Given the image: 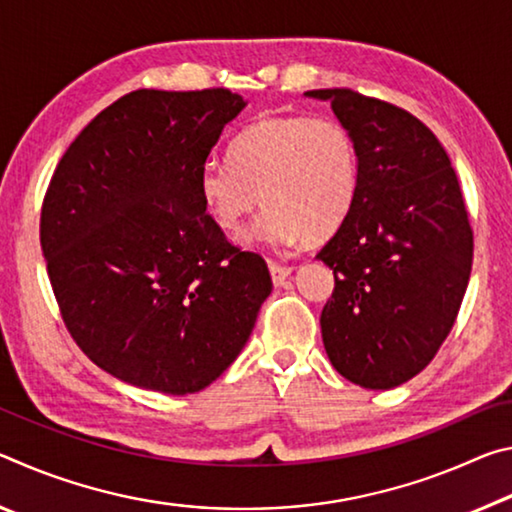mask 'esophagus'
Instances as JSON below:
<instances>
[{
    "label": "esophagus",
    "mask_w": 512,
    "mask_h": 512,
    "mask_svg": "<svg viewBox=\"0 0 512 512\" xmlns=\"http://www.w3.org/2000/svg\"><path fill=\"white\" fill-rule=\"evenodd\" d=\"M270 274H272L274 286H281V283L286 281L288 276L292 274V270H290V267H286V265H281V263H270Z\"/></svg>",
    "instance_id": "34e87169"
}]
</instances>
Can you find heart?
I'll use <instances>...</instances> for the list:
<instances>
[{"instance_id":"obj_1","label":"heart","mask_w":512,"mask_h":512,"mask_svg":"<svg viewBox=\"0 0 512 512\" xmlns=\"http://www.w3.org/2000/svg\"><path fill=\"white\" fill-rule=\"evenodd\" d=\"M360 161L351 131L329 115H272L242 129L229 163L208 161L199 199L222 231L236 233L258 206L265 213L247 245L290 247L331 238L358 197Z\"/></svg>"}]
</instances>
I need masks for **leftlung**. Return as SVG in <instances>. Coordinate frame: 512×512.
Segmentation results:
<instances>
[{
  "mask_svg": "<svg viewBox=\"0 0 512 512\" xmlns=\"http://www.w3.org/2000/svg\"><path fill=\"white\" fill-rule=\"evenodd\" d=\"M331 102L358 147V197L317 258L335 274L320 324L345 379L390 390L420 374L451 331L472 272L463 192L440 140L415 115L349 88Z\"/></svg>",
  "mask_w": 512,
  "mask_h": 512,
  "instance_id": "left-lung-1",
  "label": "left lung"
}]
</instances>
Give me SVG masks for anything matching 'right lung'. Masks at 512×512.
<instances>
[{"label":"right lung","instance_id":"obj_1","mask_svg":"<svg viewBox=\"0 0 512 512\" xmlns=\"http://www.w3.org/2000/svg\"><path fill=\"white\" fill-rule=\"evenodd\" d=\"M247 106L226 88L133 90L83 129L40 213L47 274L74 342L138 388L188 395L247 345L272 279L199 199V172Z\"/></svg>","mask_w":512,"mask_h":512}]
</instances>
